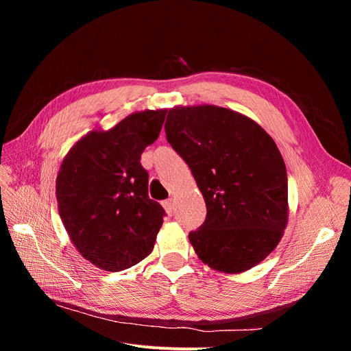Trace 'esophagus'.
<instances>
[{
  "label": "esophagus",
  "mask_w": 351,
  "mask_h": 351,
  "mask_svg": "<svg viewBox=\"0 0 351 351\" xmlns=\"http://www.w3.org/2000/svg\"><path fill=\"white\" fill-rule=\"evenodd\" d=\"M162 206L167 210L168 215H173L174 214V200L173 199H167L162 202Z\"/></svg>",
  "instance_id": "esophagus-1"
}]
</instances>
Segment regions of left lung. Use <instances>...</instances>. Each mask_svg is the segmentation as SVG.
Listing matches in <instances>:
<instances>
[{
  "label": "left lung",
  "instance_id": "obj_1",
  "mask_svg": "<svg viewBox=\"0 0 351 351\" xmlns=\"http://www.w3.org/2000/svg\"><path fill=\"white\" fill-rule=\"evenodd\" d=\"M165 134L206 204L205 222L189 232L202 262L231 274L262 262L289 215L287 169L272 137L246 115L214 105L169 110Z\"/></svg>",
  "mask_w": 351,
  "mask_h": 351
}]
</instances>
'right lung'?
Here are the masks:
<instances>
[{
	"instance_id": "right-lung-1",
	"label": "right lung",
	"mask_w": 351,
	"mask_h": 351,
	"mask_svg": "<svg viewBox=\"0 0 351 351\" xmlns=\"http://www.w3.org/2000/svg\"><path fill=\"white\" fill-rule=\"evenodd\" d=\"M165 115L146 110L108 132H90L61 164L60 217L82 256L98 268L124 271L154 249L165 210L147 196L141 155L158 139Z\"/></svg>"
}]
</instances>
